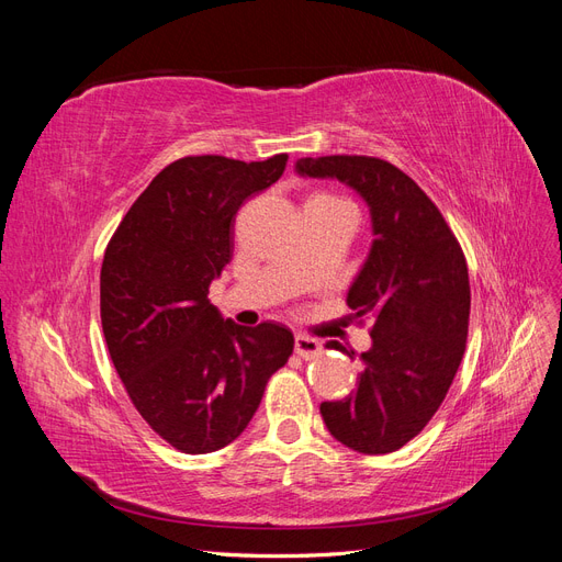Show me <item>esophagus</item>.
I'll return each mask as SVG.
<instances>
[{"label": "esophagus", "mask_w": 562, "mask_h": 562, "mask_svg": "<svg viewBox=\"0 0 562 562\" xmlns=\"http://www.w3.org/2000/svg\"><path fill=\"white\" fill-rule=\"evenodd\" d=\"M295 353L300 356V359H304V361L316 359V356L321 353L318 339H314V337H310V335H297V337H295Z\"/></svg>", "instance_id": "1"}]
</instances>
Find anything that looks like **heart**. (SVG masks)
<instances>
[{"mask_svg": "<svg viewBox=\"0 0 562 562\" xmlns=\"http://www.w3.org/2000/svg\"><path fill=\"white\" fill-rule=\"evenodd\" d=\"M314 199H328V201H339V199H335V196H326V194H321V196H314Z\"/></svg>", "mask_w": 562, "mask_h": 562, "instance_id": "obj_1", "label": "heart"}]
</instances>
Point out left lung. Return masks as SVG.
Masks as SVG:
<instances>
[{"label":"left lung","instance_id":"left-lung-1","mask_svg":"<svg viewBox=\"0 0 562 562\" xmlns=\"http://www.w3.org/2000/svg\"><path fill=\"white\" fill-rule=\"evenodd\" d=\"M295 171L345 182L370 209L372 246L347 304L356 318L372 321V347L361 353L353 394L321 403V417L356 452H394L427 427L462 363L471 312L462 246L436 203L394 164L304 157Z\"/></svg>","mask_w":562,"mask_h":562}]
</instances>
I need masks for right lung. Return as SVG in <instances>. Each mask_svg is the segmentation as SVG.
Segmentation results:
<instances>
[{"instance_id": "right-lung-1", "label": "right lung", "mask_w": 562, "mask_h": 562, "mask_svg": "<svg viewBox=\"0 0 562 562\" xmlns=\"http://www.w3.org/2000/svg\"><path fill=\"white\" fill-rule=\"evenodd\" d=\"M285 161L203 155L168 164L108 244L100 321L112 363L135 411L180 452L206 454L239 438L293 353L285 326H236L209 300L232 260L236 213L283 176Z\"/></svg>"}]
</instances>
